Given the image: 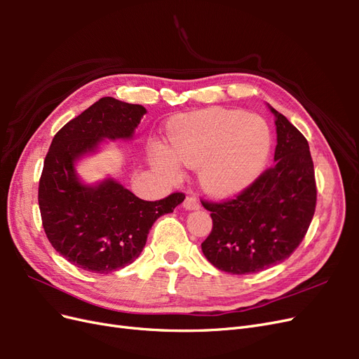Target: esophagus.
<instances>
[{"label": "esophagus", "mask_w": 359, "mask_h": 359, "mask_svg": "<svg viewBox=\"0 0 359 359\" xmlns=\"http://www.w3.org/2000/svg\"><path fill=\"white\" fill-rule=\"evenodd\" d=\"M182 206H184V208H186L187 211H194V210H199V208H201V203H199V201H198L196 198L189 196V198H186V201H184Z\"/></svg>", "instance_id": "esophagus-1"}]
</instances>
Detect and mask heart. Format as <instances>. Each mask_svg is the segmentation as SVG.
Wrapping results in <instances>:
<instances>
[{
	"instance_id": "1",
	"label": "heart",
	"mask_w": 359,
	"mask_h": 359,
	"mask_svg": "<svg viewBox=\"0 0 359 359\" xmlns=\"http://www.w3.org/2000/svg\"><path fill=\"white\" fill-rule=\"evenodd\" d=\"M271 151L264 118L211 107L182 118L168 145H154L151 160L163 175L177 180L184 166L198 168L201 186L215 196L244 190L262 170Z\"/></svg>"
}]
</instances>
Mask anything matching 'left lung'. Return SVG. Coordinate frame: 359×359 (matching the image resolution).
Returning a JSON list of instances; mask_svg holds the SVG:
<instances>
[{"mask_svg":"<svg viewBox=\"0 0 359 359\" xmlns=\"http://www.w3.org/2000/svg\"><path fill=\"white\" fill-rule=\"evenodd\" d=\"M277 147L274 166L240 196L202 202L212 231L202 253L229 274H253L286 260L301 244L316 208V182L307 139L273 106Z\"/></svg>","mask_w":359,"mask_h":359,"instance_id":"obj_1","label":"left lung"}]
</instances>
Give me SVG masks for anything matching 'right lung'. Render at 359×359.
<instances>
[{
	"instance_id": "obj_1",
	"label": "right lung",
	"mask_w": 359,
	"mask_h": 359,
	"mask_svg": "<svg viewBox=\"0 0 359 359\" xmlns=\"http://www.w3.org/2000/svg\"><path fill=\"white\" fill-rule=\"evenodd\" d=\"M147 109L103 97L53 137L39 184V206L48 240L74 266L109 274L142 253L151 226L173 212L182 193L142 201L112 177L85 182L76 166L106 140H132Z\"/></svg>"
}]
</instances>
